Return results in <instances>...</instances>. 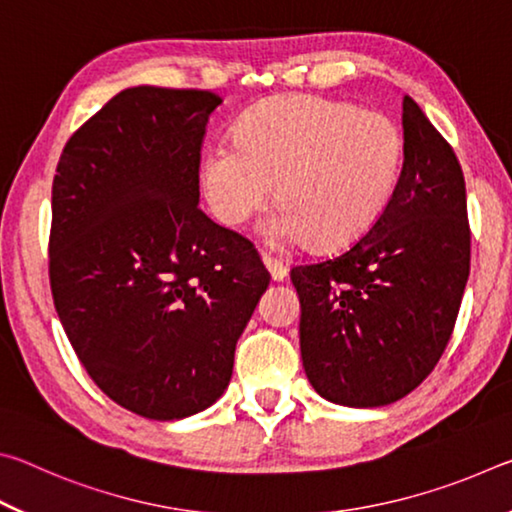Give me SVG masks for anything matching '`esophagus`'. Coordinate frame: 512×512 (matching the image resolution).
<instances>
[{
  "instance_id": "esophagus-1",
  "label": "esophagus",
  "mask_w": 512,
  "mask_h": 512,
  "mask_svg": "<svg viewBox=\"0 0 512 512\" xmlns=\"http://www.w3.org/2000/svg\"><path fill=\"white\" fill-rule=\"evenodd\" d=\"M264 266L268 268V273H271V277L275 282H282L284 277H287V264L280 262L277 257H271V255H264Z\"/></svg>"
}]
</instances>
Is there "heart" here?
Masks as SVG:
<instances>
[{
	"instance_id": "1",
	"label": "heart",
	"mask_w": 512,
	"mask_h": 512,
	"mask_svg": "<svg viewBox=\"0 0 512 512\" xmlns=\"http://www.w3.org/2000/svg\"><path fill=\"white\" fill-rule=\"evenodd\" d=\"M404 137L377 110L320 97H280L248 110L235 142L210 146L201 183L223 225L244 223L273 192L282 205L262 232L273 244L311 237L316 248L361 239L391 203Z\"/></svg>"
}]
</instances>
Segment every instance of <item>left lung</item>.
Wrapping results in <instances>:
<instances>
[{
  "instance_id": "8db88e82",
  "label": "left lung",
  "mask_w": 512,
  "mask_h": 512,
  "mask_svg": "<svg viewBox=\"0 0 512 512\" xmlns=\"http://www.w3.org/2000/svg\"><path fill=\"white\" fill-rule=\"evenodd\" d=\"M402 128V173L379 221L345 253L291 268L311 386L357 409L402 400L429 377L470 275L461 164L406 94Z\"/></svg>"
}]
</instances>
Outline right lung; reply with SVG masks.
<instances>
[{"label": "right lung", "instance_id": "add662e5", "mask_svg": "<svg viewBox=\"0 0 512 512\" xmlns=\"http://www.w3.org/2000/svg\"><path fill=\"white\" fill-rule=\"evenodd\" d=\"M223 99L137 85L69 137L51 187L49 282L76 357L149 420L207 409L271 275L198 207L205 126Z\"/></svg>", "mask_w": 512, "mask_h": 512}]
</instances>
